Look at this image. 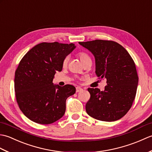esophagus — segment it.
I'll return each instance as SVG.
<instances>
[{
    "mask_svg": "<svg viewBox=\"0 0 152 152\" xmlns=\"http://www.w3.org/2000/svg\"><path fill=\"white\" fill-rule=\"evenodd\" d=\"M76 93H78V92L81 91L83 90V89L80 88V87H76Z\"/></svg>",
    "mask_w": 152,
    "mask_h": 152,
    "instance_id": "1",
    "label": "esophagus"
}]
</instances>
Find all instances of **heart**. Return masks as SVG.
I'll return each mask as SVG.
<instances>
[{
	"instance_id": "b5f03b06",
	"label": "heart",
	"mask_w": 152,
	"mask_h": 152,
	"mask_svg": "<svg viewBox=\"0 0 152 152\" xmlns=\"http://www.w3.org/2000/svg\"><path fill=\"white\" fill-rule=\"evenodd\" d=\"M78 56L80 57V60H81V61H82L83 63H84L85 62H86L87 61L90 59V58L88 56V55L87 54V53H86L85 52H82V51H80V52L78 53ZM69 57H68V56L64 57V60L63 61V66L66 65L67 63H68V61H69Z\"/></svg>"
}]
</instances>
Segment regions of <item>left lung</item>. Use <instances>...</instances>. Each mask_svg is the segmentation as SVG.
I'll use <instances>...</instances> for the list:
<instances>
[{"mask_svg":"<svg viewBox=\"0 0 152 152\" xmlns=\"http://www.w3.org/2000/svg\"><path fill=\"white\" fill-rule=\"evenodd\" d=\"M95 58V73L106 79L104 91L88 88L90 99L86 110L91 117L104 121L121 119L131 108L136 96L138 77L128 51L112 40H95L79 42Z\"/></svg>","mask_w":152,"mask_h":152,"instance_id":"8db88e82","label":"left lung"}]
</instances>
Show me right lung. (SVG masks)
Segmentation results:
<instances>
[{
	"label": "right lung",
	"instance_id": "right-lung-1",
	"mask_svg": "<svg viewBox=\"0 0 152 152\" xmlns=\"http://www.w3.org/2000/svg\"><path fill=\"white\" fill-rule=\"evenodd\" d=\"M76 48L74 44L42 42L22 58L15 70L16 101L23 114L40 124H51L63 116L66 100L76 92L75 87L54 85L56 71L63 69L64 57Z\"/></svg>",
	"mask_w": 152,
	"mask_h": 152
}]
</instances>
